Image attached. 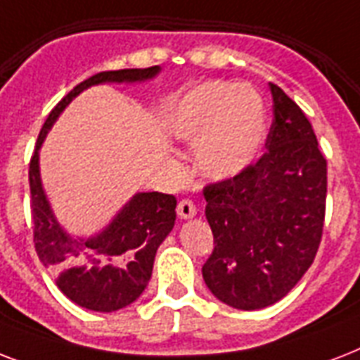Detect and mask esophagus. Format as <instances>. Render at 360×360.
Instances as JSON below:
<instances>
[{
	"label": "esophagus",
	"mask_w": 360,
	"mask_h": 360,
	"mask_svg": "<svg viewBox=\"0 0 360 360\" xmlns=\"http://www.w3.org/2000/svg\"><path fill=\"white\" fill-rule=\"evenodd\" d=\"M177 214H179L181 219H192L196 214V205H194V202L188 200V198H183L177 203Z\"/></svg>",
	"instance_id": "1"
}]
</instances>
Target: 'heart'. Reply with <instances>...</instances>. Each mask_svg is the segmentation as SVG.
Masks as SVG:
<instances>
[{"label": "heart", "mask_w": 360, "mask_h": 360, "mask_svg": "<svg viewBox=\"0 0 360 360\" xmlns=\"http://www.w3.org/2000/svg\"><path fill=\"white\" fill-rule=\"evenodd\" d=\"M177 138L196 141L203 174L224 179L239 174L256 157L265 130L262 98L250 87L213 82L188 93L169 117Z\"/></svg>", "instance_id": "1"}]
</instances>
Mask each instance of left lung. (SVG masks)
<instances>
[{"instance_id":"1","label":"left lung","mask_w":360,"mask_h":360,"mask_svg":"<svg viewBox=\"0 0 360 360\" xmlns=\"http://www.w3.org/2000/svg\"><path fill=\"white\" fill-rule=\"evenodd\" d=\"M273 124L256 162L203 186L214 239L205 284L239 310L274 304L318 254L325 224L327 160L307 115L276 84Z\"/></svg>"}]
</instances>
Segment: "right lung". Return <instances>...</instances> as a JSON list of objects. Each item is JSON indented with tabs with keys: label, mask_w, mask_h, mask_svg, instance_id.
I'll return each mask as SVG.
<instances>
[{
	"label": "right lung",
	"mask_w": 360,
	"mask_h": 360,
	"mask_svg": "<svg viewBox=\"0 0 360 360\" xmlns=\"http://www.w3.org/2000/svg\"><path fill=\"white\" fill-rule=\"evenodd\" d=\"M158 67L103 70L69 91L48 114L30 160L33 243L41 263L58 278V288L78 307L114 312L134 302L151 278L158 245L175 224L174 194L141 192L123 207L117 219L87 240L70 239L53 219L39 177V147L59 112L86 87L103 82L147 80Z\"/></svg>",
	"instance_id": "obj_1"
}]
</instances>
